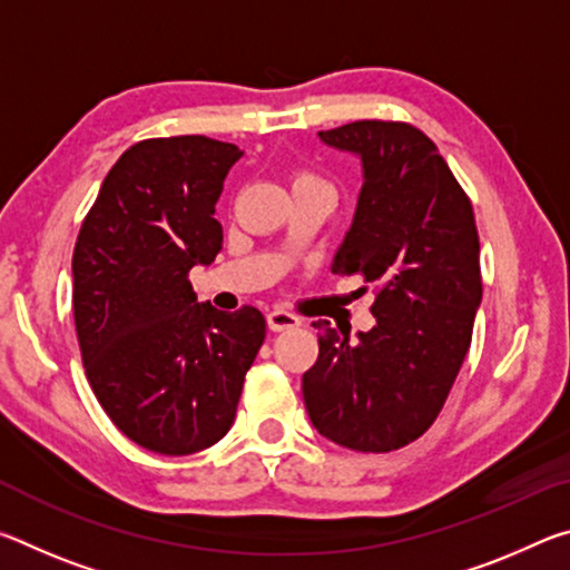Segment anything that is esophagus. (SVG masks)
Returning <instances> with one entry per match:
<instances>
[{
  "label": "esophagus",
  "instance_id": "34e87169",
  "mask_svg": "<svg viewBox=\"0 0 570 570\" xmlns=\"http://www.w3.org/2000/svg\"><path fill=\"white\" fill-rule=\"evenodd\" d=\"M266 324L272 332H286V330H296V326H302V320H298V316L292 312L276 308V312L266 314Z\"/></svg>",
  "mask_w": 570,
  "mask_h": 570
}]
</instances>
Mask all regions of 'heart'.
Returning a JSON list of instances; mask_svg holds the SVG:
<instances>
[{
    "label": "heart",
    "instance_id": "heart-1",
    "mask_svg": "<svg viewBox=\"0 0 570 570\" xmlns=\"http://www.w3.org/2000/svg\"><path fill=\"white\" fill-rule=\"evenodd\" d=\"M308 180H320V178H316L314 173H308V170H298L294 176V186H296V183H308Z\"/></svg>",
    "mask_w": 570,
    "mask_h": 570
}]
</instances>
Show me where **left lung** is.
Masks as SVG:
<instances>
[{
	"instance_id": "left-lung-1",
	"label": "left lung",
	"mask_w": 570,
	"mask_h": 570,
	"mask_svg": "<svg viewBox=\"0 0 570 570\" xmlns=\"http://www.w3.org/2000/svg\"><path fill=\"white\" fill-rule=\"evenodd\" d=\"M320 138L362 158L334 272L374 286L377 326L350 340L314 322L320 356L302 380L304 404L336 445L392 452L432 428L470 350L482 298L475 214L435 142L410 122L354 120Z\"/></svg>"
}]
</instances>
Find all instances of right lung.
<instances>
[{"label":"right lung","mask_w":570,"mask_h":570,"mask_svg":"<svg viewBox=\"0 0 570 570\" xmlns=\"http://www.w3.org/2000/svg\"><path fill=\"white\" fill-rule=\"evenodd\" d=\"M240 156L206 135L135 142L77 234L72 312L85 374L115 428L160 455H190L226 435L266 340L258 308L198 304L188 278L224 246L216 200Z\"/></svg>","instance_id":"right-lung-1"}]
</instances>
